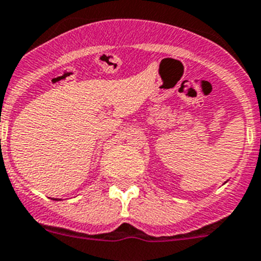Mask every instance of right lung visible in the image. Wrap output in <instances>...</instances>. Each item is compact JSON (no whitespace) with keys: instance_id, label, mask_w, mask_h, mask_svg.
<instances>
[{"instance_id":"add662e5","label":"right lung","mask_w":261,"mask_h":261,"mask_svg":"<svg viewBox=\"0 0 261 261\" xmlns=\"http://www.w3.org/2000/svg\"><path fill=\"white\" fill-rule=\"evenodd\" d=\"M53 200H60V199H53Z\"/></svg>"}]
</instances>
